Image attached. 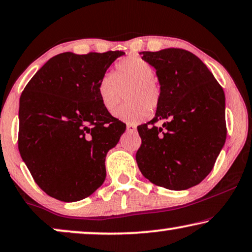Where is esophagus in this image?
<instances>
[{"label": "esophagus", "instance_id": "esophagus-1", "mask_svg": "<svg viewBox=\"0 0 252 252\" xmlns=\"http://www.w3.org/2000/svg\"><path fill=\"white\" fill-rule=\"evenodd\" d=\"M126 128H127V132H129V133L136 132V126L133 125V124H127Z\"/></svg>", "mask_w": 252, "mask_h": 252}]
</instances>
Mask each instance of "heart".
<instances>
[{"label":"heart","instance_id":"heart-1","mask_svg":"<svg viewBox=\"0 0 252 252\" xmlns=\"http://www.w3.org/2000/svg\"><path fill=\"white\" fill-rule=\"evenodd\" d=\"M155 76V69L142 58L130 57L122 60L116 65V74L105 72L97 83L101 104L112 114L126 92L128 102L116 112V116L128 123L147 118L161 102V90Z\"/></svg>","mask_w":252,"mask_h":252}]
</instances>
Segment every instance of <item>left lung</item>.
I'll use <instances>...</instances> for the list:
<instances>
[{
	"mask_svg": "<svg viewBox=\"0 0 252 252\" xmlns=\"http://www.w3.org/2000/svg\"><path fill=\"white\" fill-rule=\"evenodd\" d=\"M140 54L156 69L161 102L155 118L137 127L142 138L137 166L158 187L189 189L205 180L225 144L224 91L207 65L187 50Z\"/></svg>",
	"mask_w": 252,
	"mask_h": 252,
	"instance_id": "obj_1",
	"label": "left lung"
}]
</instances>
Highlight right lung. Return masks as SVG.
Wrapping results in <instances>:
<instances>
[{
    "instance_id": "1",
    "label": "right lung",
    "mask_w": 252,
    "mask_h": 252,
    "mask_svg": "<svg viewBox=\"0 0 252 252\" xmlns=\"http://www.w3.org/2000/svg\"><path fill=\"white\" fill-rule=\"evenodd\" d=\"M123 51L60 53L21 93L18 148L36 184L64 202L79 201L105 180V156L126 125L101 104L97 83Z\"/></svg>"
}]
</instances>
